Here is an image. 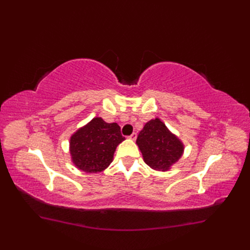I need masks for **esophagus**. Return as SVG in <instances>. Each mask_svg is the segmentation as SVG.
Wrapping results in <instances>:
<instances>
[{
  "instance_id": "esophagus-1",
  "label": "esophagus",
  "mask_w": 250,
  "mask_h": 250,
  "mask_svg": "<svg viewBox=\"0 0 250 250\" xmlns=\"http://www.w3.org/2000/svg\"><path fill=\"white\" fill-rule=\"evenodd\" d=\"M137 137H138L137 133L133 132V133L130 135V137H129V139H130V140H132V141H135V140H137Z\"/></svg>"
}]
</instances>
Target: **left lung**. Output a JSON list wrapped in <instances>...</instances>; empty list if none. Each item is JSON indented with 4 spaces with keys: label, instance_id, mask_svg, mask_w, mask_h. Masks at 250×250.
<instances>
[{
    "label": "left lung",
    "instance_id": "left-lung-1",
    "mask_svg": "<svg viewBox=\"0 0 250 250\" xmlns=\"http://www.w3.org/2000/svg\"><path fill=\"white\" fill-rule=\"evenodd\" d=\"M137 145L143 160L151 169L167 172L172 169L185 152V144L169 130L161 119L155 118L144 125Z\"/></svg>",
    "mask_w": 250,
    "mask_h": 250
}]
</instances>
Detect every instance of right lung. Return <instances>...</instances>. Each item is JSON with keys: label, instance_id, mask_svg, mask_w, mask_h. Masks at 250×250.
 <instances>
[{"label": "right lung", "instance_id": "right-lung-1", "mask_svg": "<svg viewBox=\"0 0 250 250\" xmlns=\"http://www.w3.org/2000/svg\"><path fill=\"white\" fill-rule=\"evenodd\" d=\"M124 140L117 123L95 117L71 135V161L83 172L100 173L109 167L117 147Z\"/></svg>", "mask_w": 250, "mask_h": 250}]
</instances>
